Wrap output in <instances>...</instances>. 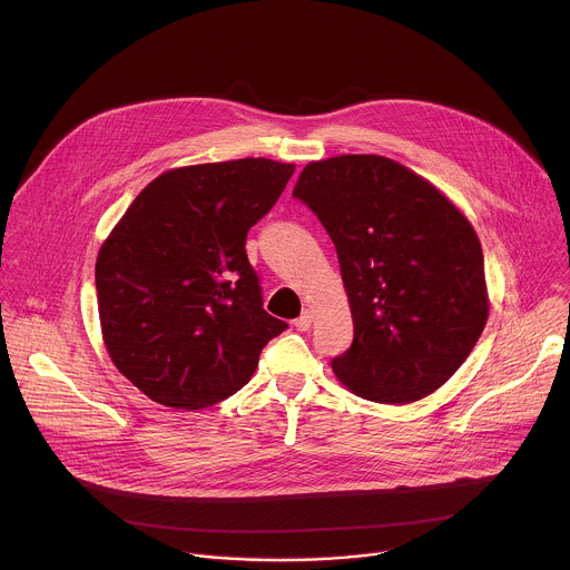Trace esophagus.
<instances>
[{"mask_svg":"<svg viewBox=\"0 0 570 570\" xmlns=\"http://www.w3.org/2000/svg\"><path fill=\"white\" fill-rule=\"evenodd\" d=\"M311 322H313L311 311H302V315H299L293 324L297 327V332H308V330H311Z\"/></svg>","mask_w":570,"mask_h":570,"instance_id":"34e87169","label":"esophagus"}]
</instances>
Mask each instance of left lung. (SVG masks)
<instances>
[{
  "label": "left lung",
  "mask_w": 570,
  "mask_h": 570,
  "mask_svg": "<svg viewBox=\"0 0 570 570\" xmlns=\"http://www.w3.org/2000/svg\"><path fill=\"white\" fill-rule=\"evenodd\" d=\"M293 198L332 236L354 317L336 376L376 403H411L475 347L490 302L471 223L429 180L381 155L311 161Z\"/></svg>",
  "instance_id": "obj_1"
}]
</instances>
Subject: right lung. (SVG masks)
<instances>
[{
  "label": "right lung",
  "instance_id": "right-lung-1",
  "mask_svg": "<svg viewBox=\"0 0 570 570\" xmlns=\"http://www.w3.org/2000/svg\"><path fill=\"white\" fill-rule=\"evenodd\" d=\"M293 171L266 157L167 171L106 238L95 273L104 341L148 399L198 411L232 396L288 327L264 311L246 238Z\"/></svg>",
  "mask_w": 570,
  "mask_h": 570
}]
</instances>
